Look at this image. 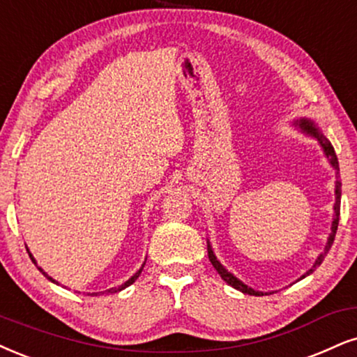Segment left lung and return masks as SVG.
Segmentation results:
<instances>
[{
	"label": "left lung",
	"mask_w": 357,
	"mask_h": 357,
	"mask_svg": "<svg viewBox=\"0 0 357 357\" xmlns=\"http://www.w3.org/2000/svg\"><path fill=\"white\" fill-rule=\"evenodd\" d=\"M291 126L296 127L298 130L303 132V134L307 135V137H313V139L318 140L319 147L323 149V152H324V155H326V158H328L329 165L333 167V170L336 172V174H340V164H337V157H336V152H334V147H333V145H331V142H329V140L326 139V135L323 134V130L319 129V126L316 124L314 121H311V119H307V117H300V119H294V121L291 122ZM334 197H336V202H334V206H333V212H334V213H333L331 233H329V236H328L326 246H324L323 253H321L319 257L316 258L314 265L311 266L310 270H307V271L305 273V275L301 276V278H298V281L303 280V278H306L307 275H311V273H313V271L316 270V268H318V266L321 265V263H323L324 257H326L328 252H329V248H331V245H333V241H334V236H336L337 223H340V208H341V182H340V178L336 180V187H334ZM206 250H208V258H210V261H212L213 268H215V270L218 271V275L222 276V280L225 281L227 284L233 286V288H235V289H238V291L245 293V294H252V296H263V294H266V293H263V291H257V289H253L252 286L245 284L243 281L236 278V276L233 275V273L228 271L227 268L223 266L222 263L218 261V258L215 257V253H213V248H212V245H210V241H206Z\"/></svg>",
	"instance_id": "obj_1"
}]
</instances>
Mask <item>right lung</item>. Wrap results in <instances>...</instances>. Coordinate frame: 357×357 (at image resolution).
I'll return each mask as SVG.
<instances>
[{
    "label": "right lung",
    "instance_id": "right-lung-1",
    "mask_svg": "<svg viewBox=\"0 0 357 357\" xmlns=\"http://www.w3.org/2000/svg\"><path fill=\"white\" fill-rule=\"evenodd\" d=\"M28 253H29V258H31V261H33V263H36V259H34V257H33V255H31V252H28ZM36 265H38V263H36ZM144 265H145V263H144ZM144 265H142V266H140V270H139V271H135V273H134V275H132V276H130V278L126 281V283L119 284V286H116V288H111V289H107V291H100V293H92V294H94V296H99V294H112V293L122 291V289H126V288H127V286H130L132 283H134V281H135V280H137V278H139V275H140V273H142V270H144ZM38 270H39V271H43V275H44V276H46V278H47V280H50V281H52V283L59 284V283H57V281H56V280H52V278H51V276H50V275H47V273H46V271H44L41 266H38ZM92 294H91V296H92Z\"/></svg>",
    "mask_w": 357,
    "mask_h": 357
}]
</instances>
